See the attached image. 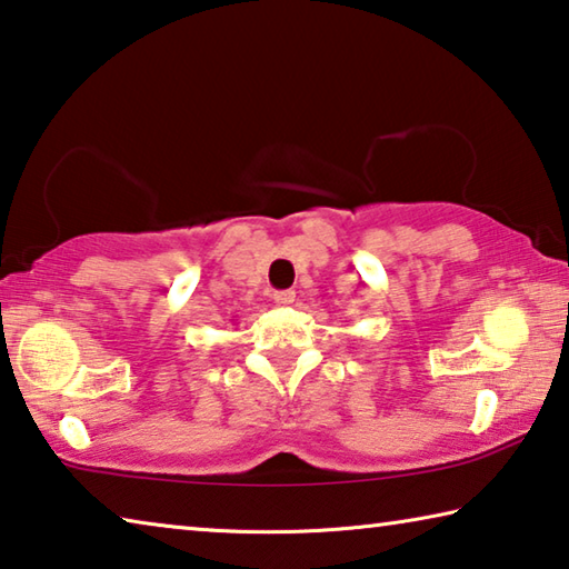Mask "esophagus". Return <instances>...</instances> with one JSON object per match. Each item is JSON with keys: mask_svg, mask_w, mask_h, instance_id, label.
Returning <instances> with one entry per match:
<instances>
[{"mask_svg": "<svg viewBox=\"0 0 569 569\" xmlns=\"http://www.w3.org/2000/svg\"><path fill=\"white\" fill-rule=\"evenodd\" d=\"M273 301L278 306H291L296 301V291H276L273 293Z\"/></svg>", "mask_w": 569, "mask_h": 569, "instance_id": "34e87169", "label": "esophagus"}]
</instances>
